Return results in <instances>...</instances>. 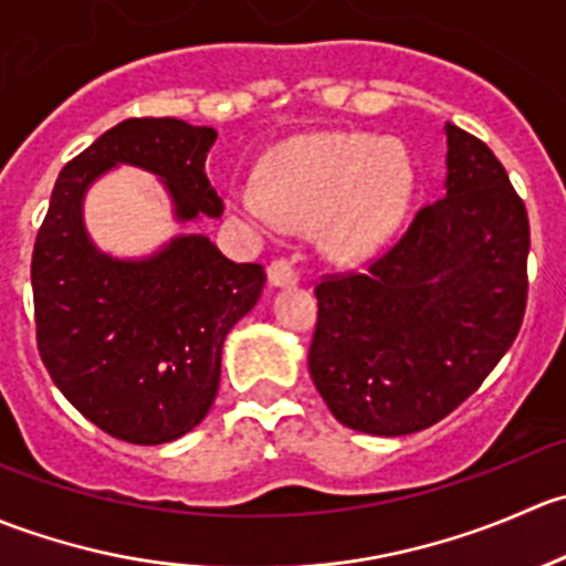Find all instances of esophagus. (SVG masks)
Masks as SVG:
<instances>
[{
	"mask_svg": "<svg viewBox=\"0 0 566 566\" xmlns=\"http://www.w3.org/2000/svg\"><path fill=\"white\" fill-rule=\"evenodd\" d=\"M298 268H295L287 256H276V260L268 265V282H271L273 287H290V284L298 282Z\"/></svg>",
	"mask_w": 566,
	"mask_h": 566,
	"instance_id": "34e87169",
	"label": "esophagus"
}]
</instances>
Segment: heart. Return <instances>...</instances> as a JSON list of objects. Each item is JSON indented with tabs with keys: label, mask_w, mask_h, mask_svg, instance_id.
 Returning <instances> with one entry per match:
<instances>
[{
	"label": "heart",
	"mask_w": 566,
	"mask_h": 566,
	"mask_svg": "<svg viewBox=\"0 0 566 566\" xmlns=\"http://www.w3.org/2000/svg\"><path fill=\"white\" fill-rule=\"evenodd\" d=\"M262 180L232 186V208L260 230L282 219L323 227L334 254H367L391 235L413 191L399 147L375 136H301L268 156Z\"/></svg>",
	"instance_id": "1"
}]
</instances>
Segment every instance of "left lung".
I'll use <instances>...</instances> for the list:
<instances>
[{
  "label": "left lung",
  "mask_w": 566,
  "mask_h": 566,
  "mask_svg": "<svg viewBox=\"0 0 566 566\" xmlns=\"http://www.w3.org/2000/svg\"><path fill=\"white\" fill-rule=\"evenodd\" d=\"M447 193L364 271L315 284L310 373L345 427L410 436L493 373L528 298V213L504 164L447 123Z\"/></svg>",
  "instance_id": "obj_1"
}]
</instances>
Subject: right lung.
I'll list each match as a JSON object with an SVG mask.
<instances>
[{
    "label": "right lung",
    "instance_id": "right-lung-1",
    "mask_svg": "<svg viewBox=\"0 0 566 566\" xmlns=\"http://www.w3.org/2000/svg\"><path fill=\"white\" fill-rule=\"evenodd\" d=\"M216 130L175 117H130L65 164L32 251L38 350L56 389L119 441L156 447L208 416L227 334L260 301L265 271L232 262L205 235L175 238L147 260H112L90 243L82 199L114 164L167 182L177 219H219L205 175Z\"/></svg>",
    "mask_w": 566,
    "mask_h": 566
}]
</instances>
